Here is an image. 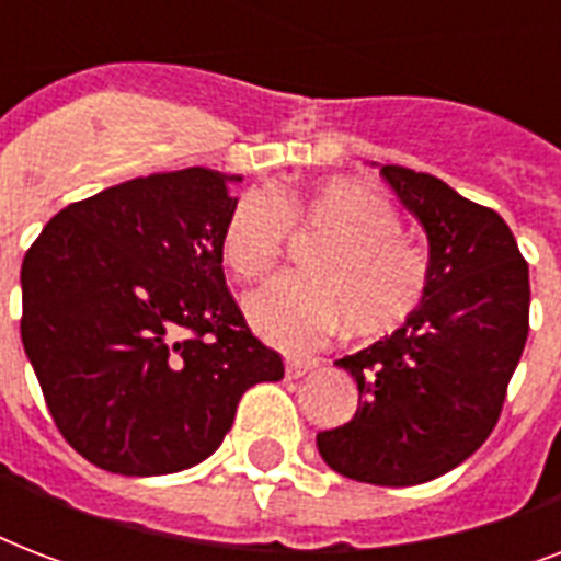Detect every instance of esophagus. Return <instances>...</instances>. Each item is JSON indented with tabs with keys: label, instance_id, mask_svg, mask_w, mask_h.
Masks as SVG:
<instances>
[{
	"label": "esophagus",
	"instance_id": "obj_1",
	"mask_svg": "<svg viewBox=\"0 0 561 561\" xmlns=\"http://www.w3.org/2000/svg\"><path fill=\"white\" fill-rule=\"evenodd\" d=\"M314 367H317V360L288 358V375H290V378H302V375H308Z\"/></svg>",
	"mask_w": 561,
	"mask_h": 561
}]
</instances>
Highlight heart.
I'll use <instances>...</instances> for the list:
<instances>
[{"instance_id":"obj_1","label":"heart","mask_w":561,"mask_h":561,"mask_svg":"<svg viewBox=\"0 0 561 561\" xmlns=\"http://www.w3.org/2000/svg\"><path fill=\"white\" fill-rule=\"evenodd\" d=\"M302 218L332 229L311 255L314 273H285L247 294L255 332L285 350L314 343L352 325L358 334L387 332L422 302L427 259L401 236L390 197L358 180H332L302 206ZM294 232V211L279 188H255L232 206L220 253L238 276L271 271Z\"/></svg>"}]
</instances>
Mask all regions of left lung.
<instances>
[{
    "label": "left lung",
    "instance_id": "obj_1",
    "mask_svg": "<svg viewBox=\"0 0 561 561\" xmlns=\"http://www.w3.org/2000/svg\"><path fill=\"white\" fill-rule=\"evenodd\" d=\"M381 174L425 229L427 288L390 337L334 360L358 383V410L317 434V451L343 478L416 486L492 434L530 332V271L497 211L422 171Z\"/></svg>",
    "mask_w": 561,
    "mask_h": 561
}]
</instances>
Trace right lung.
Segmentation results:
<instances>
[{
  "label": "right lung",
  "instance_id": "right-lung-1",
  "mask_svg": "<svg viewBox=\"0 0 561 561\" xmlns=\"http://www.w3.org/2000/svg\"><path fill=\"white\" fill-rule=\"evenodd\" d=\"M232 183L211 169L127 180L57 211L25 253L22 346L57 431L99 469H192L241 396L285 375L224 279Z\"/></svg>",
  "mask_w": 561,
  "mask_h": 561
}]
</instances>
